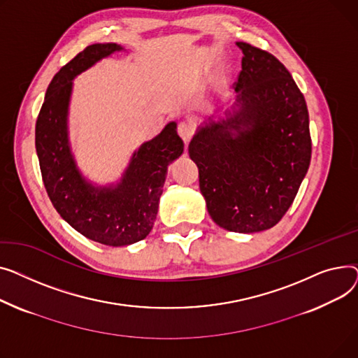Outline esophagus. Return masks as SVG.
I'll use <instances>...</instances> for the list:
<instances>
[{"instance_id":"obj_1","label":"esophagus","mask_w":358,"mask_h":358,"mask_svg":"<svg viewBox=\"0 0 358 358\" xmlns=\"http://www.w3.org/2000/svg\"><path fill=\"white\" fill-rule=\"evenodd\" d=\"M178 133L182 137V140L187 144L189 141H191V138L194 136V125L189 124V122H180L178 125Z\"/></svg>"}]
</instances>
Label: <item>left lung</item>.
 Masks as SVG:
<instances>
[{
	"label": "left lung",
	"instance_id": "obj_1",
	"mask_svg": "<svg viewBox=\"0 0 358 358\" xmlns=\"http://www.w3.org/2000/svg\"><path fill=\"white\" fill-rule=\"evenodd\" d=\"M243 52L236 101L189 143L199 189L217 225L234 233L275 227L290 208L310 163L306 102L289 71L266 50Z\"/></svg>",
	"mask_w": 358,
	"mask_h": 358
}]
</instances>
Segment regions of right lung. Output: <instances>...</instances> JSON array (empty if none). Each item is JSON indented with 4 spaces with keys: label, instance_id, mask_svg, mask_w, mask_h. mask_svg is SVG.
<instances>
[{
    "label": "right lung",
    "instance_id": "right-lung-1",
    "mask_svg": "<svg viewBox=\"0 0 358 358\" xmlns=\"http://www.w3.org/2000/svg\"><path fill=\"white\" fill-rule=\"evenodd\" d=\"M122 48L95 43L78 53L52 79L36 122V152L48 195L60 217L87 238L130 245L153 228L167 166L183 153L176 122L143 143L115 185L95 186L83 178L71 150L68 114L72 79Z\"/></svg>",
    "mask_w": 358,
    "mask_h": 358
}]
</instances>
